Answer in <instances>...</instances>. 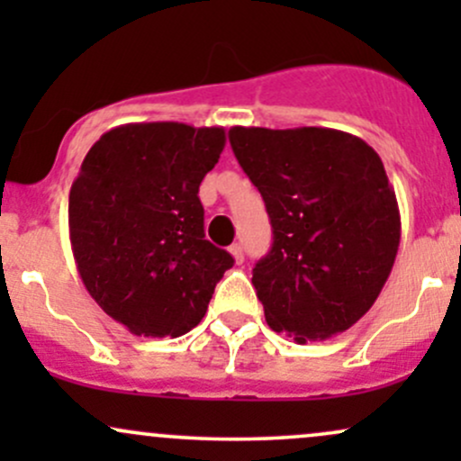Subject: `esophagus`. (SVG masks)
I'll return each mask as SVG.
<instances>
[{
    "label": "esophagus",
    "instance_id": "obj_1",
    "mask_svg": "<svg viewBox=\"0 0 461 461\" xmlns=\"http://www.w3.org/2000/svg\"><path fill=\"white\" fill-rule=\"evenodd\" d=\"M230 253L234 256L236 264H242V260H245V253H242V247L240 245H231L230 247Z\"/></svg>",
    "mask_w": 461,
    "mask_h": 461
}]
</instances>
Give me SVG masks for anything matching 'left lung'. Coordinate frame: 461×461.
I'll return each mask as SVG.
<instances>
[{
    "instance_id": "left-lung-1",
    "label": "left lung",
    "mask_w": 461,
    "mask_h": 461,
    "mask_svg": "<svg viewBox=\"0 0 461 461\" xmlns=\"http://www.w3.org/2000/svg\"><path fill=\"white\" fill-rule=\"evenodd\" d=\"M230 142L273 227L251 277L268 327L305 345L356 325L388 282L401 240L382 158L330 128L236 125Z\"/></svg>"
}]
</instances>
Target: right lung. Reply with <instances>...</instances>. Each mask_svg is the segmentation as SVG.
Wrapping results in <instances>:
<instances>
[{
  "label": "right lung",
  "mask_w": 461,
  "mask_h": 461,
  "mask_svg": "<svg viewBox=\"0 0 461 461\" xmlns=\"http://www.w3.org/2000/svg\"><path fill=\"white\" fill-rule=\"evenodd\" d=\"M223 128L177 121L113 128L91 147L68 193V238L88 294L136 336L197 327L234 258L205 240L199 184Z\"/></svg>",
  "instance_id": "1"
}]
</instances>
